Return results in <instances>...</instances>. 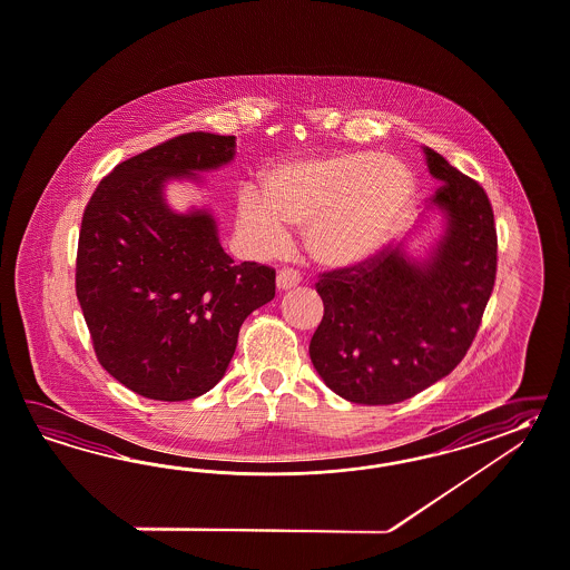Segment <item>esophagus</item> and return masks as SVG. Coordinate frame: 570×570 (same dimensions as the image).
<instances>
[{"instance_id":"34e87169","label":"esophagus","mask_w":570,"mask_h":570,"mask_svg":"<svg viewBox=\"0 0 570 570\" xmlns=\"http://www.w3.org/2000/svg\"><path fill=\"white\" fill-rule=\"evenodd\" d=\"M302 281V275L295 268H281L277 273V287L278 292H287L297 287Z\"/></svg>"}]
</instances>
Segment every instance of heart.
Returning a JSON list of instances; mask_svg holds the SVG:
<instances>
[{
	"label": "heart",
	"instance_id": "1",
	"mask_svg": "<svg viewBox=\"0 0 570 570\" xmlns=\"http://www.w3.org/2000/svg\"><path fill=\"white\" fill-rule=\"evenodd\" d=\"M263 198L239 196L237 223L261 254L287 244V227H306L316 263L351 266L370 258L393 234L413 200L405 163L367 150L275 163L264 171Z\"/></svg>",
	"mask_w": 570,
	"mask_h": 570
}]
</instances>
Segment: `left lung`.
I'll return each instance as SVG.
<instances>
[{
    "label": "left lung",
    "instance_id": "8db88e82",
    "mask_svg": "<svg viewBox=\"0 0 570 570\" xmlns=\"http://www.w3.org/2000/svg\"><path fill=\"white\" fill-rule=\"evenodd\" d=\"M432 205L446 232L428 261L401 246L321 275L324 316L309 357L331 391L360 405H393L449 376L465 357L494 289V210L482 186L432 148Z\"/></svg>",
    "mask_w": 570,
    "mask_h": 570
}]
</instances>
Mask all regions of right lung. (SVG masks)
I'll list each match as a JSON object with an SVG mask.
<instances>
[{
    "instance_id": "obj_1",
    "label": "right lung",
    "mask_w": 570,
    "mask_h": 570,
    "mask_svg": "<svg viewBox=\"0 0 570 570\" xmlns=\"http://www.w3.org/2000/svg\"><path fill=\"white\" fill-rule=\"evenodd\" d=\"M235 136L188 131L119 163L88 200L76 295L99 364L155 401L208 393L256 307L275 297V268L235 264L206 210L177 215L171 177L232 161Z\"/></svg>"
}]
</instances>
